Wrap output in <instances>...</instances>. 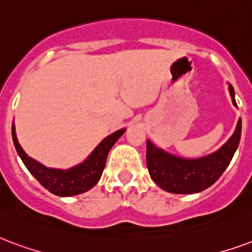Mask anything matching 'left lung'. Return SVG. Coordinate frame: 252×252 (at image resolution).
<instances>
[{"instance_id":"left-lung-1","label":"left lung","mask_w":252,"mask_h":252,"mask_svg":"<svg viewBox=\"0 0 252 252\" xmlns=\"http://www.w3.org/2000/svg\"><path fill=\"white\" fill-rule=\"evenodd\" d=\"M232 102L235 92L230 85ZM242 133V120L228 141L220 150L200 159H183L156 148L147 141V167L155 183L164 191L172 193H195L211 187L228 167L232 156L239 145Z\"/></svg>"}]
</instances>
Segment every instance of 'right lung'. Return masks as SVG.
I'll list each match as a JSON object with an SVG mask.
<instances>
[{
    "label": "right lung",
    "mask_w": 252,
    "mask_h": 252,
    "mask_svg": "<svg viewBox=\"0 0 252 252\" xmlns=\"http://www.w3.org/2000/svg\"><path fill=\"white\" fill-rule=\"evenodd\" d=\"M124 132H126V128L119 129L115 133L105 137L96 147V150L93 151L88 159L80 165H76L73 168L69 169H53L42 165L24 152L21 145L18 144V140H17L14 123L12 126L13 143H14V147H16L20 158L25 164V167L40 182L42 187L59 196L79 195V193L87 192L93 186H96L101 178V173L104 171L105 163H107L108 152Z\"/></svg>",
    "instance_id": "add662e5"
}]
</instances>
